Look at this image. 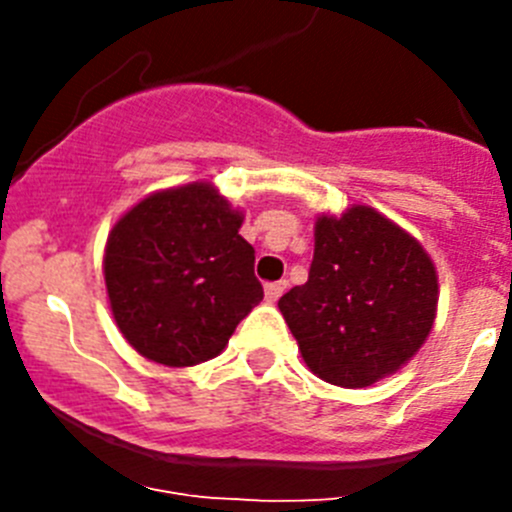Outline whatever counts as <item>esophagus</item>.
I'll use <instances>...</instances> for the list:
<instances>
[{"instance_id":"obj_1","label":"esophagus","mask_w":512,"mask_h":512,"mask_svg":"<svg viewBox=\"0 0 512 512\" xmlns=\"http://www.w3.org/2000/svg\"><path fill=\"white\" fill-rule=\"evenodd\" d=\"M266 300L269 302H277L279 297L284 295V292H287V282H271V284H266Z\"/></svg>"}]
</instances>
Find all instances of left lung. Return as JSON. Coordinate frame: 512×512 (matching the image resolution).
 <instances>
[{"label":"left lung","instance_id":"obj_1","mask_svg":"<svg viewBox=\"0 0 512 512\" xmlns=\"http://www.w3.org/2000/svg\"><path fill=\"white\" fill-rule=\"evenodd\" d=\"M436 305L431 256L366 205L318 217L310 277L279 300L307 369L348 390L408 364L431 333Z\"/></svg>","mask_w":512,"mask_h":512}]
</instances>
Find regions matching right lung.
<instances>
[{
    "mask_svg": "<svg viewBox=\"0 0 512 512\" xmlns=\"http://www.w3.org/2000/svg\"><path fill=\"white\" fill-rule=\"evenodd\" d=\"M210 182L148 194L115 223L104 284L125 341L164 366L215 359L264 300L253 246Z\"/></svg>",
    "mask_w": 512,
    "mask_h": 512,
    "instance_id": "add662e5",
    "label": "right lung"
}]
</instances>
